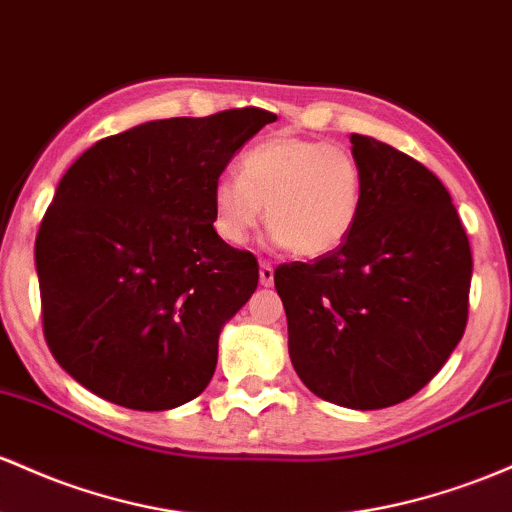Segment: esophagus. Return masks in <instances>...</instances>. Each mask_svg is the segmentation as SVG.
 Instances as JSON below:
<instances>
[{"label": "esophagus", "mask_w": 512, "mask_h": 512, "mask_svg": "<svg viewBox=\"0 0 512 512\" xmlns=\"http://www.w3.org/2000/svg\"><path fill=\"white\" fill-rule=\"evenodd\" d=\"M260 284L262 286H272L274 284V267H272V262H267V260L260 262Z\"/></svg>", "instance_id": "obj_1"}]
</instances>
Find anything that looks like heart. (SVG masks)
Segmentation results:
<instances>
[{"mask_svg": "<svg viewBox=\"0 0 512 512\" xmlns=\"http://www.w3.org/2000/svg\"><path fill=\"white\" fill-rule=\"evenodd\" d=\"M364 201V174L345 145L299 136H272L250 148L238 174L213 182V228L240 245L260 226L291 255L323 257L350 238Z\"/></svg>", "mask_w": 512, "mask_h": 512, "instance_id": "1", "label": "heart"}]
</instances>
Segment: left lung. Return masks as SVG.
Returning a JSON list of instances; mask_svg holds the SVG:
<instances>
[{"label": "left lung", "instance_id": "left-lung-1", "mask_svg": "<svg viewBox=\"0 0 512 512\" xmlns=\"http://www.w3.org/2000/svg\"><path fill=\"white\" fill-rule=\"evenodd\" d=\"M364 174L338 250L274 269L296 374L323 401L376 411L442 369L469 318L471 247L445 184L401 150L352 133Z\"/></svg>", "mask_w": 512, "mask_h": 512}]
</instances>
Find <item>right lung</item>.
Listing matches in <instances>:
<instances>
[{
  "mask_svg": "<svg viewBox=\"0 0 512 512\" xmlns=\"http://www.w3.org/2000/svg\"><path fill=\"white\" fill-rule=\"evenodd\" d=\"M272 111L162 119L101 138L60 179L36 235L43 335L84 389L170 411L209 386L218 335L260 279L213 228V182Z\"/></svg>",
  "mask_w": 512,
  "mask_h": 512,
  "instance_id": "1",
  "label": "right lung"
}]
</instances>
